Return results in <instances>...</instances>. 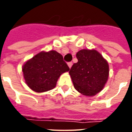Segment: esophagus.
<instances>
[{
    "label": "esophagus",
    "mask_w": 132,
    "mask_h": 132,
    "mask_svg": "<svg viewBox=\"0 0 132 132\" xmlns=\"http://www.w3.org/2000/svg\"><path fill=\"white\" fill-rule=\"evenodd\" d=\"M72 63L71 62H68V67H69V68H71V67H72Z\"/></svg>",
    "instance_id": "obj_1"
}]
</instances>
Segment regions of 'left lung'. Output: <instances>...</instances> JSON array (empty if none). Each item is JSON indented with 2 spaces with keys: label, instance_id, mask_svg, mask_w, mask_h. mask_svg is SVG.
I'll return each instance as SVG.
<instances>
[{
  "label": "left lung",
  "instance_id": "8db88e82",
  "mask_svg": "<svg viewBox=\"0 0 132 132\" xmlns=\"http://www.w3.org/2000/svg\"><path fill=\"white\" fill-rule=\"evenodd\" d=\"M78 62L69 71L75 88L84 95L94 96L102 90L109 75L108 64L95 50L77 52Z\"/></svg>",
  "mask_w": 132,
  "mask_h": 132
}]
</instances>
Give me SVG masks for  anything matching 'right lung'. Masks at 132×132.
I'll list each match as a JSON object with an SVG mask.
<instances>
[{"label": "right lung", "mask_w": 132, "mask_h": 132, "mask_svg": "<svg viewBox=\"0 0 132 132\" xmlns=\"http://www.w3.org/2000/svg\"><path fill=\"white\" fill-rule=\"evenodd\" d=\"M69 69L63 56L51 51L41 52L27 61L22 72L28 86L36 92H43L55 88L60 75Z\"/></svg>", "instance_id": "right-lung-1"}]
</instances>
